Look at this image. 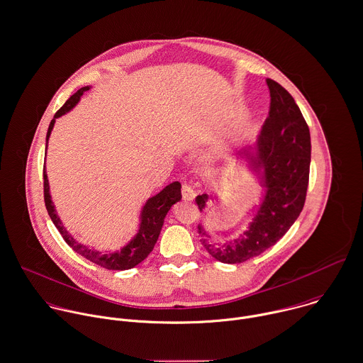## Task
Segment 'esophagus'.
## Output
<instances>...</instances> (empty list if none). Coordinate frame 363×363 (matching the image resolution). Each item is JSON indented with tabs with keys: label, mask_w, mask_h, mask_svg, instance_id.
Segmentation results:
<instances>
[{
	"label": "esophagus",
	"mask_w": 363,
	"mask_h": 363,
	"mask_svg": "<svg viewBox=\"0 0 363 363\" xmlns=\"http://www.w3.org/2000/svg\"><path fill=\"white\" fill-rule=\"evenodd\" d=\"M182 196H183L184 201H193L196 199V196H197V191H196V189L193 186L184 183L183 187H182Z\"/></svg>",
	"instance_id": "1"
}]
</instances>
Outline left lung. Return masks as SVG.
<instances>
[{"mask_svg": "<svg viewBox=\"0 0 363 363\" xmlns=\"http://www.w3.org/2000/svg\"><path fill=\"white\" fill-rule=\"evenodd\" d=\"M270 91L269 117L253 146L238 152L240 162L259 179L263 187L252 221L240 237L216 242L199 224L201 243L223 263H242L273 246L298 218L307 194L311 140L310 130L294 99L274 80H266ZM216 193L197 196L201 213Z\"/></svg>", "mask_w": 363, "mask_h": 363, "instance_id": "1", "label": "left lung"}]
</instances>
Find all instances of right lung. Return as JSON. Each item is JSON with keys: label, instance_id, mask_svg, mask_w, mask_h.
I'll use <instances>...</instances> for the list:
<instances>
[{"label": "right lung", "instance_id": "add662e5", "mask_svg": "<svg viewBox=\"0 0 363 363\" xmlns=\"http://www.w3.org/2000/svg\"><path fill=\"white\" fill-rule=\"evenodd\" d=\"M89 90H90V86L82 87L55 114L53 120L50 121V125H49L48 133H46V149H48V140H49V136H50L52 129L55 126L56 118L67 114L80 101V97ZM43 194H45V206H46V210H48V214H49L50 220L53 221L55 227L62 234L63 240L73 250H76L77 253H80L86 259L91 260L93 263H96L101 267H106L108 270H128V269H132L136 264H139L152 252L155 243L159 238V234L162 231V227H163V223H164V218H166L169 210L172 208V206H174L176 203H179L182 200V184L179 182H173V183L167 184L157 194L149 197L146 200V203L143 204L142 210H140L139 228H138L135 237L126 245H123L120 250H114V252H110V253L108 252H101V250H97V249H90L89 246H86L83 243H79L63 227L62 220L59 218V216L56 213V208H55V204L52 201V196H50V190H49V180H48V174H46V167L43 169Z\"/></svg>", "mask_w": 363, "mask_h": 363}]
</instances>
